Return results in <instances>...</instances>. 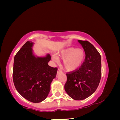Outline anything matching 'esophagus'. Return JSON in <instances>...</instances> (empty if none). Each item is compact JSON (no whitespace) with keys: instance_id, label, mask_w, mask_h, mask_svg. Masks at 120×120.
Listing matches in <instances>:
<instances>
[{"instance_id":"obj_1","label":"esophagus","mask_w":120,"mask_h":120,"mask_svg":"<svg viewBox=\"0 0 120 120\" xmlns=\"http://www.w3.org/2000/svg\"><path fill=\"white\" fill-rule=\"evenodd\" d=\"M61 72H62V71L60 69H58V71H57V74H59V73H61Z\"/></svg>"}]
</instances>
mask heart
Instances as JSON below:
<instances>
[{
  "label": "heart",
  "mask_w": 120,
  "mask_h": 120,
  "mask_svg": "<svg viewBox=\"0 0 120 120\" xmlns=\"http://www.w3.org/2000/svg\"><path fill=\"white\" fill-rule=\"evenodd\" d=\"M58 58L64 59L63 65L66 70L72 71L77 69L84 61L85 53L84 50L76 48H69L63 50L58 54ZM52 59L56 61L58 58L52 56Z\"/></svg>",
  "instance_id": "b5f03b06"
}]
</instances>
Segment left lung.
Masks as SVG:
<instances>
[{
	"mask_svg": "<svg viewBox=\"0 0 120 120\" xmlns=\"http://www.w3.org/2000/svg\"><path fill=\"white\" fill-rule=\"evenodd\" d=\"M85 52L84 62L78 69L67 73L64 89L75 100L90 96L98 86L101 78V56L94 45L87 41L78 40Z\"/></svg>",
	"mask_w": 120,
	"mask_h": 120,
	"instance_id": "obj_1",
	"label": "left lung"
}]
</instances>
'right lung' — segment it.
<instances>
[{
  "mask_svg": "<svg viewBox=\"0 0 120 120\" xmlns=\"http://www.w3.org/2000/svg\"><path fill=\"white\" fill-rule=\"evenodd\" d=\"M33 45V42H26L15 56L13 78L21 96L31 102L40 103L47 97L58 68L48 65L50 54L44 57L34 56Z\"/></svg>",
  "mask_w": 120,
  "mask_h": 120,
  "instance_id": "obj_1",
  "label": "right lung"
}]
</instances>
